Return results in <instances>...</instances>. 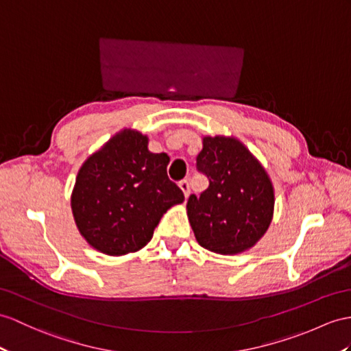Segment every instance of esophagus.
<instances>
[{
  "label": "esophagus",
  "mask_w": 351,
  "mask_h": 351,
  "mask_svg": "<svg viewBox=\"0 0 351 351\" xmlns=\"http://www.w3.org/2000/svg\"><path fill=\"white\" fill-rule=\"evenodd\" d=\"M180 189L183 191V195H184V198H187V196H189V193H191V186H189V182L187 180H183V182H180Z\"/></svg>",
  "instance_id": "1"
}]
</instances>
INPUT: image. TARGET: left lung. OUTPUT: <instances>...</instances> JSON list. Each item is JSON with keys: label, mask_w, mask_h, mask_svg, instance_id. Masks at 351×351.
I'll return each mask as SVG.
<instances>
[{"label": "left lung", "mask_w": 351, "mask_h": 351, "mask_svg": "<svg viewBox=\"0 0 351 351\" xmlns=\"http://www.w3.org/2000/svg\"><path fill=\"white\" fill-rule=\"evenodd\" d=\"M196 168L210 186L187 199V219L201 247L219 254L252 249L274 216V186L261 162L235 136H204Z\"/></svg>", "instance_id": "obj_1"}]
</instances>
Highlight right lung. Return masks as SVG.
<instances>
[{"label": "right lung", "instance_id": "right-lung-1", "mask_svg": "<svg viewBox=\"0 0 351 351\" xmlns=\"http://www.w3.org/2000/svg\"><path fill=\"white\" fill-rule=\"evenodd\" d=\"M149 136L125 128L83 162L71 193L80 235L108 256L141 250L164 213L184 201L167 176L169 156L152 153Z\"/></svg>", "mask_w": 351, "mask_h": 351}]
</instances>
